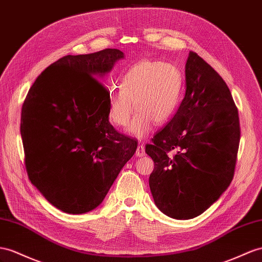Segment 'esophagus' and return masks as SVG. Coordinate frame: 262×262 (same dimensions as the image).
Masks as SVG:
<instances>
[{"instance_id": "34e87169", "label": "esophagus", "mask_w": 262, "mask_h": 262, "mask_svg": "<svg viewBox=\"0 0 262 262\" xmlns=\"http://www.w3.org/2000/svg\"><path fill=\"white\" fill-rule=\"evenodd\" d=\"M135 155H136L137 157H143V156H145V155H146V152H145V147H144L143 145H138Z\"/></svg>"}]
</instances>
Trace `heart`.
<instances>
[{"label":"heart","instance_id":"b5f03b06","mask_svg":"<svg viewBox=\"0 0 262 262\" xmlns=\"http://www.w3.org/2000/svg\"><path fill=\"white\" fill-rule=\"evenodd\" d=\"M183 90L182 73L175 65L143 59L125 72L120 86L107 93L108 117L113 124L126 127L138 110L127 133L136 138L149 134L154 122H168L175 113Z\"/></svg>","mask_w":262,"mask_h":262}]
</instances>
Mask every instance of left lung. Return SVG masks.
<instances>
[{
    "label": "left lung",
    "instance_id": "8db88e82",
    "mask_svg": "<svg viewBox=\"0 0 262 262\" xmlns=\"http://www.w3.org/2000/svg\"><path fill=\"white\" fill-rule=\"evenodd\" d=\"M186 93L175 116L146 146L158 209L191 219L220 198L233 178L240 142L238 110L225 80L196 53L185 66Z\"/></svg>",
    "mask_w": 262,
    "mask_h": 262
}]
</instances>
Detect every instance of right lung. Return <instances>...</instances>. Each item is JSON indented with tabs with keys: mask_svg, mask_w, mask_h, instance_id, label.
Instances as JSON below:
<instances>
[{
	"mask_svg": "<svg viewBox=\"0 0 262 262\" xmlns=\"http://www.w3.org/2000/svg\"><path fill=\"white\" fill-rule=\"evenodd\" d=\"M124 53L67 55L44 70L22 107L21 136L31 183L66 213L103 203L137 142L108 120L104 77Z\"/></svg>",
	"mask_w": 262,
	"mask_h": 262,
	"instance_id": "add662e5",
	"label": "right lung"
}]
</instances>
